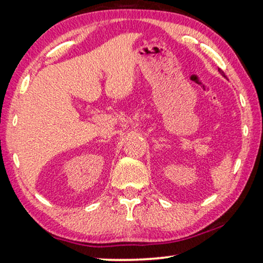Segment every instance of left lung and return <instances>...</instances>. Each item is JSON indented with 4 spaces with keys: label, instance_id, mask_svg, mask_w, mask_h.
<instances>
[{
    "label": "left lung",
    "instance_id": "8db88e82",
    "mask_svg": "<svg viewBox=\"0 0 263 263\" xmlns=\"http://www.w3.org/2000/svg\"><path fill=\"white\" fill-rule=\"evenodd\" d=\"M218 70H219V73L222 75V77H225V73L224 72H222V70L221 69H219V68H218Z\"/></svg>",
    "mask_w": 263,
    "mask_h": 263
}]
</instances>
